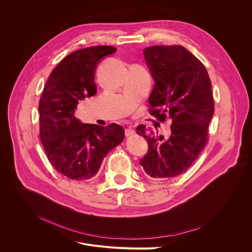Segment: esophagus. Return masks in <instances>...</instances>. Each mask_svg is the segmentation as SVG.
I'll list each match as a JSON object with an SVG mask.
<instances>
[{"mask_svg": "<svg viewBox=\"0 0 252 252\" xmlns=\"http://www.w3.org/2000/svg\"><path fill=\"white\" fill-rule=\"evenodd\" d=\"M134 133V130L130 127L128 128H126V136H129V135H132Z\"/></svg>", "mask_w": 252, "mask_h": 252, "instance_id": "1", "label": "esophagus"}]
</instances>
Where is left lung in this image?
Returning a JSON list of instances; mask_svg holds the SVG:
<instances>
[{
    "label": "left lung",
    "instance_id": "obj_1",
    "mask_svg": "<svg viewBox=\"0 0 252 252\" xmlns=\"http://www.w3.org/2000/svg\"><path fill=\"white\" fill-rule=\"evenodd\" d=\"M144 54L155 81L149 112L172 125L168 139L136 127L149 145L140 163L148 177L169 179L186 172L208 142L214 113L211 80L204 64L181 45L147 47Z\"/></svg>",
    "mask_w": 252,
    "mask_h": 252
}]
</instances>
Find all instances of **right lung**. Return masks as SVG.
Returning <instances> with one entry per match:
<instances>
[{
  "label": "right lung",
  "mask_w": 252,
  "mask_h": 252,
  "mask_svg": "<svg viewBox=\"0 0 252 252\" xmlns=\"http://www.w3.org/2000/svg\"><path fill=\"white\" fill-rule=\"evenodd\" d=\"M116 51L101 45L70 53L52 70L42 91L38 106L40 140L52 167L68 179H93L103 158L125 139L120 125L82 124L74 117L78 101L96 94L97 63Z\"/></svg>",
  "instance_id": "add662e5"
}]
</instances>
